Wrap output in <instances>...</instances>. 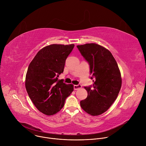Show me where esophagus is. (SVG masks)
I'll return each instance as SVG.
<instances>
[{
	"label": "esophagus",
	"mask_w": 146,
	"mask_h": 146,
	"mask_svg": "<svg viewBox=\"0 0 146 146\" xmlns=\"http://www.w3.org/2000/svg\"><path fill=\"white\" fill-rule=\"evenodd\" d=\"M82 87V86L81 84H78V85H74V90H77Z\"/></svg>",
	"instance_id": "1"
}]
</instances>
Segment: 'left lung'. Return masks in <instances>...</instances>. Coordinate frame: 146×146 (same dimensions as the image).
I'll return each mask as SVG.
<instances>
[{"instance_id":"left-lung-1","label":"left lung","mask_w":146,"mask_h":146,"mask_svg":"<svg viewBox=\"0 0 146 146\" xmlns=\"http://www.w3.org/2000/svg\"><path fill=\"white\" fill-rule=\"evenodd\" d=\"M88 62L94 84L84 87L88 96L80 102L81 108L91 115L106 111L118 96L122 79L115 59L106 48L95 43L77 46Z\"/></svg>"}]
</instances>
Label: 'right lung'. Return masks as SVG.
<instances>
[{
  "label": "right lung",
  "mask_w": 146,
  "mask_h": 146,
  "mask_svg": "<svg viewBox=\"0 0 146 146\" xmlns=\"http://www.w3.org/2000/svg\"><path fill=\"white\" fill-rule=\"evenodd\" d=\"M74 44H51L41 49L31 61L25 78L28 94L35 107L51 115L64 107L66 99L73 91L72 84L58 80L64 72L66 59Z\"/></svg>",
  "instance_id": "right-lung-1"
}]
</instances>
